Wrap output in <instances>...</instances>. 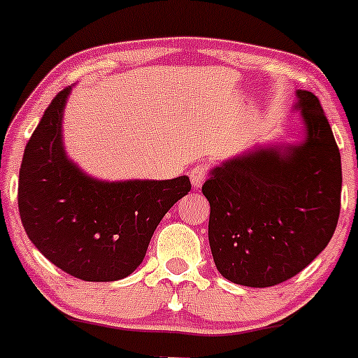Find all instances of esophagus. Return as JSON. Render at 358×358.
<instances>
[{
	"label": "esophagus",
	"mask_w": 358,
	"mask_h": 358,
	"mask_svg": "<svg viewBox=\"0 0 358 358\" xmlns=\"http://www.w3.org/2000/svg\"><path fill=\"white\" fill-rule=\"evenodd\" d=\"M208 175H209V166L206 164V162H197L196 166H192L189 171V176L194 189H201L202 183H204L206 178H208Z\"/></svg>",
	"instance_id": "34e87169"
}]
</instances>
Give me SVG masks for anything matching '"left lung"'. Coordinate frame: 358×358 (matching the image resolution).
Instances as JSON below:
<instances>
[{
  "label": "left lung",
  "mask_w": 358,
  "mask_h": 358,
  "mask_svg": "<svg viewBox=\"0 0 358 358\" xmlns=\"http://www.w3.org/2000/svg\"><path fill=\"white\" fill-rule=\"evenodd\" d=\"M306 140L262 149L211 171L209 246L225 279L270 287L308 266L329 244L341 208V156L319 99L299 90Z\"/></svg>",
  "instance_id": "8db88e82"
}]
</instances>
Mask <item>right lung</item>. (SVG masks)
Wrapping results in <instances>:
<instances>
[{
  "mask_svg": "<svg viewBox=\"0 0 358 358\" xmlns=\"http://www.w3.org/2000/svg\"><path fill=\"white\" fill-rule=\"evenodd\" d=\"M64 88L25 145L19 213L29 239L55 266L81 280L110 282L143 262L162 216L190 192L189 176L99 182L69 161L62 147Z\"/></svg>",
  "mask_w": 358,
  "mask_h": 358,
  "instance_id": "obj_1",
  "label": "right lung"
}]
</instances>
